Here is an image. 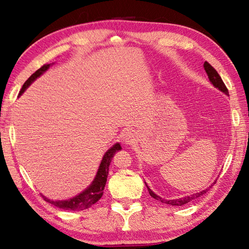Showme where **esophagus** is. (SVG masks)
<instances>
[{
    "label": "esophagus",
    "mask_w": 249,
    "mask_h": 249,
    "mask_svg": "<svg viewBox=\"0 0 249 249\" xmlns=\"http://www.w3.org/2000/svg\"><path fill=\"white\" fill-rule=\"evenodd\" d=\"M123 142L124 145H133L137 142V135L134 131L126 130L123 135Z\"/></svg>",
    "instance_id": "obj_1"
}]
</instances>
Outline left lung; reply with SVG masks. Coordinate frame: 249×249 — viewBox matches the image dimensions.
Wrapping results in <instances>:
<instances>
[{"mask_svg":"<svg viewBox=\"0 0 249 249\" xmlns=\"http://www.w3.org/2000/svg\"><path fill=\"white\" fill-rule=\"evenodd\" d=\"M203 68H204V70H206V72H207V74H208V78H209L210 82H211L212 84H213V86L216 87L218 90H220L222 92L226 93V95H227V96H229V92H228L227 87H226V85L224 84V82H223L222 78H220V76H219V74L217 73V71L215 70V69L212 67V66L210 65L208 62H204ZM215 182H216V181H214V183H215ZM145 183H146V182H145ZM214 183H213V184H214ZM213 184H211V186H210V187H212ZM146 186H147V189H148L149 194H150V196H151L152 198H154V199L160 200V201L163 202V203L170 204V206H180V207L183 206V204H185V203H189V202L192 201V200L197 199L198 197H200V196L204 195V194H206V193L210 190V189H206V190H203V191H201V192H199V193H196V194H193V195H190V196L180 198V199H171V200H168V199H163L162 197L158 196V195L156 194V193H153V192L150 190V187H149L147 184H146Z\"/></svg>","mask_w":249,"mask_h":249,"instance_id":"8db88e82","label":"left lung"}]
</instances>
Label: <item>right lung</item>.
<instances>
[{"instance_id":"1","label":"right lung","mask_w":249,"mask_h":249,"mask_svg":"<svg viewBox=\"0 0 249 249\" xmlns=\"http://www.w3.org/2000/svg\"><path fill=\"white\" fill-rule=\"evenodd\" d=\"M50 66H51V64L43 65L42 67L38 69L35 73H33L30 78L26 80L23 86H22L21 90L19 92V96H21L22 93L25 91L26 88L29 87L37 78H39L43 72H46ZM119 150H121V146L119 142H117L115 143V145H113V147H110L106 153H104L95 179H93V181L91 182V184L82 193H80L79 195H76L67 200H51L49 199V198L43 196L45 200L48 201L49 203L53 204L55 207L63 210H68V211H80V210H85L91 207L92 204L96 203L103 195V190L107 184L109 164L112 162V159L115 156V153Z\"/></svg>"}]
</instances>
